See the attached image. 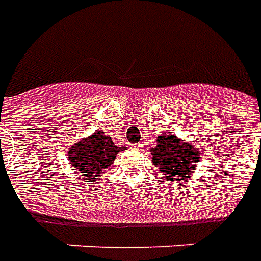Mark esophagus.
<instances>
[{"label":"esophagus","mask_w":261,"mask_h":261,"mask_svg":"<svg viewBox=\"0 0 261 261\" xmlns=\"http://www.w3.org/2000/svg\"><path fill=\"white\" fill-rule=\"evenodd\" d=\"M134 149H136V150H139V149H142V145H139V143H136V145H134Z\"/></svg>","instance_id":"34e87169"}]
</instances>
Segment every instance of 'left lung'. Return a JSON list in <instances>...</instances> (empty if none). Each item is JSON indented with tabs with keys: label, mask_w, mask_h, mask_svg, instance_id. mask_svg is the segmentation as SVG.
<instances>
[{
	"label": "left lung",
	"mask_w": 261,
	"mask_h": 261,
	"mask_svg": "<svg viewBox=\"0 0 261 261\" xmlns=\"http://www.w3.org/2000/svg\"><path fill=\"white\" fill-rule=\"evenodd\" d=\"M150 154L162 177L170 182H187L198 167L202 153L190 140H182L170 132L157 136V145L150 147Z\"/></svg>",
	"instance_id": "obj_1"
}]
</instances>
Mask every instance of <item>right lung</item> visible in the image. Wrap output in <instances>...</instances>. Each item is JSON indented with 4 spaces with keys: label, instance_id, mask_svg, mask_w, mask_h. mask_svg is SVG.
<instances>
[{
    "label": "right lung",
    "instance_id": "right-lung-1",
    "mask_svg": "<svg viewBox=\"0 0 261 261\" xmlns=\"http://www.w3.org/2000/svg\"><path fill=\"white\" fill-rule=\"evenodd\" d=\"M123 150H126V147L115 146L110 135L95 130L90 136L70 145L67 150L70 170L74 174H80L88 184H94L95 177L104 169H108L115 162L116 154Z\"/></svg>",
    "mask_w": 261,
    "mask_h": 261
}]
</instances>
